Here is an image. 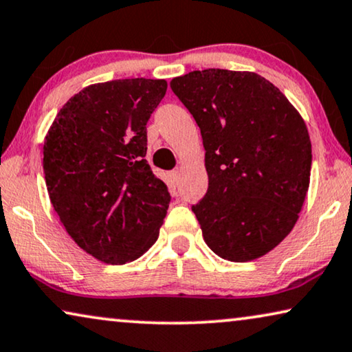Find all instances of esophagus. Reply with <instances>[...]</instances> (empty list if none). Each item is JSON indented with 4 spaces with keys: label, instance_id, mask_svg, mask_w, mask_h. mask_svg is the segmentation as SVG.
<instances>
[{
    "label": "esophagus",
    "instance_id": "1",
    "mask_svg": "<svg viewBox=\"0 0 352 352\" xmlns=\"http://www.w3.org/2000/svg\"><path fill=\"white\" fill-rule=\"evenodd\" d=\"M170 181H171L173 186H177V182H179V171H177V170L171 171L170 173Z\"/></svg>",
    "mask_w": 352,
    "mask_h": 352
}]
</instances>
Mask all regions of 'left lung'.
Listing matches in <instances>:
<instances>
[{
	"label": "left lung",
	"instance_id": "left-lung-1",
	"mask_svg": "<svg viewBox=\"0 0 352 352\" xmlns=\"http://www.w3.org/2000/svg\"><path fill=\"white\" fill-rule=\"evenodd\" d=\"M170 85L206 151L208 192L192 206L205 243L226 261H256L289 235L302 211L311 175L305 120L251 71H192Z\"/></svg>",
	"mask_w": 352,
	"mask_h": 352
}]
</instances>
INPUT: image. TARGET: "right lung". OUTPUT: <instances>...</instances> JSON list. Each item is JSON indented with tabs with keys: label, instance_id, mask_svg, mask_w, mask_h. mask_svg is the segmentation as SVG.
<instances>
[{
	"label": "right lung",
	"instance_id": "1",
	"mask_svg": "<svg viewBox=\"0 0 352 352\" xmlns=\"http://www.w3.org/2000/svg\"><path fill=\"white\" fill-rule=\"evenodd\" d=\"M165 79L91 84L66 101L44 140V176L60 222L80 249L111 265L159 238L171 197L146 162L151 114Z\"/></svg>",
	"mask_w": 352,
	"mask_h": 352
}]
</instances>
